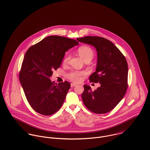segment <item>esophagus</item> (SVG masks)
<instances>
[{
    "label": "esophagus",
    "instance_id": "obj_1",
    "mask_svg": "<svg viewBox=\"0 0 150 150\" xmlns=\"http://www.w3.org/2000/svg\"><path fill=\"white\" fill-rule=\"evenodd\" d=\"M76 86V84L75 83H72L71 84V87H74V86Z\"/></svg>",
    "mask_w": 150,
    "mask_h": 150
}]
</instances>
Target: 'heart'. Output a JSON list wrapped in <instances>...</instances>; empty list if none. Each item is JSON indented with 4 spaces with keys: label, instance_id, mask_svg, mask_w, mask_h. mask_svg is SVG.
Wrapping results in <instances>:
<instances>
[{
    "label": "heart",
    "instance_id": "heart-1",
    "mask_svg": "<svg viewBox=\"0 0 150 150\" xmlns=\"http://www.w3.org/2000/svg\"><path fill=\"white\" fill-rule=\"evenodd\" d=\"M78 53L80 57L83 60L88 59H92L94 56V52L91 48L87 46H82L80 47L78 50ZM69 59V55L67 54L64 60V62H67ZM85 74V72L74 71L69 73L67 75V77L71 81L74 82H79L81 79V76Z\"/></svg>",
    "mask_w": 150,
    "mask_h": 150
}]
</instances>
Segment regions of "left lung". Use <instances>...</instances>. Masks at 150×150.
Masks as SVG:
<instances>
[{
  "mask_svg": "<svg viewBox=\"0 0 150 150\" xmlns=\"http://www.w3.org/2000/svg\"><path fill=\"white\" fill-rule=\"evenodd\" d=\"M77 40L94 46L97 51L96 71L89 77L99 82L96 90L84 85L82 98L85 105L96 114H105L113 110L124 97L127 88L128 66L125 57L109 40L98 36H85Z\"/></svg>",
  "mask_w": 150,
  "mask_h": 150,
  "instance_id": "8db88e82",
  "label": "left lung"
}]
</instances>
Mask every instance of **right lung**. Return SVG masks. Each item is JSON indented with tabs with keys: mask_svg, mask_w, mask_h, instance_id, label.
Instances as JSON below:
<instances>
[{
	"mask_svg": "<svg viewBox=\"0 0 150 150\" xmlns=\"http://www.w3.org/2000/svg\"><path fill=\"white\" fill-rule=\"evenodd\" d=\"M78 44L74 39L49 36L26 52L19 78L29 104L37 112L50 115L62 106L71 84H57L50 77L60 67L65 52Z\"/></svg>",
	"mask_w": 150,
	"mask_h": 150,
	"instance_id": "right-lung-1",
	"label": "right lung"
}]
</instances>
